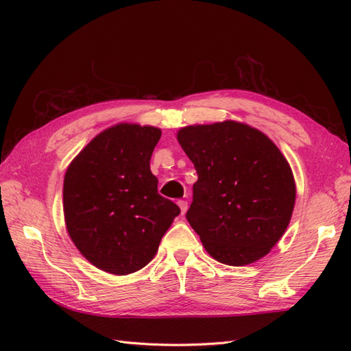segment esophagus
I'll return each instance as SVG.
<instances>
[{"label":"esophagus","mask_w":351,"mask_h":351,"mask_svg":"<svg viewBox=\"0 0 351 351\" xmlns=\"http://www.w3.org/2000/svg\"><path fill=\"white\" fill-rule=\"evenodd\" d=\"M178 206H180V209H182V215H184L187 208H189L187 202H186V200H178Z\"/></svg>","instance_id":"1"}]
</instances>
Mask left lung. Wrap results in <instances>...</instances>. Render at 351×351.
Wrapping results in <instances>:
<instances>
[{
	"instance_id": "left-lung-1",
	"label": "left lung",
	"mask_w": 351,
	"mask_h": 351,
	"mask_svg": "<svg viewBox=\"0 0 351 351\" xmlns=\"http://www.w3.org/2000/svg\"><path fill=\"white\" fill-rule=\"evenodd\" d=\"M177 141L197 173L186 218L205 250L231 267L268 254L295 202L294 176L277 145L232 120L183 127Z\"/></svg>"
}]
</instances>
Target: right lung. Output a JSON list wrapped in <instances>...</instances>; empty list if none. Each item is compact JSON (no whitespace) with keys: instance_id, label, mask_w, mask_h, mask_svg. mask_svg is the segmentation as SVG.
Listing matches in <instances>:
<instances>
[{"instance_id":"obj_1","label":"right lung","mask_w":351,"mask_h":351,"mask_svg":"<svg viewBox=\"0 0 351 351\" xmlns=\"http://www.w3.org/2000/svg\"><path fill=\"white\" fill-rule=\"evenodd\" d=\"M161 130L120 123L101 132L70 162L62 208L74 246L112 275L142 269L180 208L158 193L151 156Z\"/></svg>"}]
</instances>
